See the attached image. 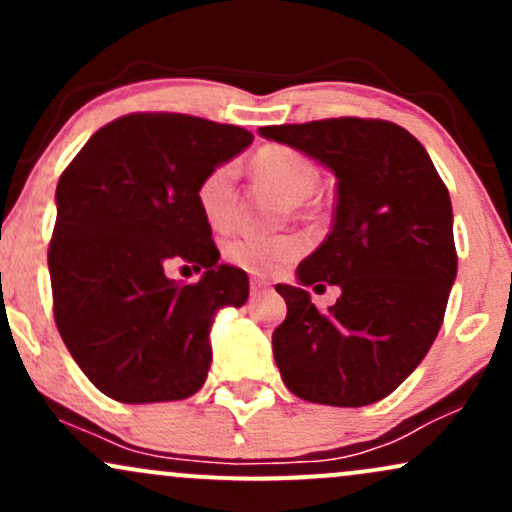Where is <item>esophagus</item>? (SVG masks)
<instances>
[{
	"label": "esophagus",
	"mask_w": 512,
	"mask_h": 512,
	"mask_svg": "<svg viewBox=\"0 0 512 512\" xmlns=\"http://www.w3.org/2000/svg\"><path fill=\"white\" fill-rule=\"evenodd\" d=\"M269 291V281L267 279H260V276H252L250 279V293L252 296H260V293Z\"/></svg>",
	"instance_id": "34e87169"
}]
</instances>
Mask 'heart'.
Masks as SVG:
<instances>
[{
    "instance_id": "b5f03b06",
    "label": "heart",
    "mask_w": 512,
    "mask_h": 512,
    "mask_svg": "<svg viewBox=\"0 0 512 512\" xmlns=\"http://www.w3.org/2000/svg\"><path fill=\"white\" fill-rule=\"evenodd\" d=\"M255 173L289 204H303L317 190L313 163L289 146H264L255 154ZM238 170L233 163L211 168L197 185V207L214 231H228L236 219ZM223 255L252 274H274L301 255V240L289 236H240L228 240Z\"/></svg>"
}]
</instances>
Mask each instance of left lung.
<instances>
[{"label":"left lung","instance_id":"left-lung-1","mask_svg":"<svg viewBox=\"0 0 512 512\" xmlns=\"http://www.w3.org/2000/svg\"><path fill=\"white\" fill-rule=\"evenodd\" d=\"M260 134L337 178L330 236L298 264L296 286L276 284L286 301L272 334L276 368L305 402H380L424 361L443 325L457 276L448 187L419 139L385 120L339 117ZM320 280L343 289L327 314L304 291Z\"/></svg>","mask_w":512,"mask_h":512}]
</instances>
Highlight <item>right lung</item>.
<instances>
[{
  "label": "right lung",
  "instance_id": "1",
  "mask_svg": "<svg viewBox=\"0 0 512 512\" xmlns=\"http://www.w3.org/2000/svg\"><path fill=\"white\" fill-rule=\"evenodd\" d=\"M243 127L134 113L98 129L57 182L48 252L55 322L103 395L125 404L195 395L221 308L248 301L243 269L219 262L197 185L252 144ZM187 261L197 285L170 280Z\"/></svg>",
  "mask_w": 512,
  "mask_h": 512
}]
</instances>
